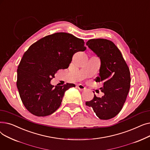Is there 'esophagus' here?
Wrapping results in <instances>:
<instances>
[{"mask_svg":"<svg viewBox=\"0 0 150 150\" xmlns=\"http://www.w3.org/2000/svg\"><path fill=\"white\" fill-rule=\"evenodd\" d=\"M77 88H78V89L80 90V91H84L86 89V88L84 87V86L82 84H80L77 86Z\"/></svg>","mask_w":150,"mask_h":150,"instance_id":"1","label":"esophagus"}]
</instances>
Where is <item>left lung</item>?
<instances>
[{
  "label": "left lung",
  "mask_w": 150,
  "mask_h": 150,
  "mask_svg": "<svg viewBox=\"0 0 150 150\" xmlns=\"http://www.w3.org/2000/svg\"><path fill=\"white\" fill-rule=\"evenodd\" d=\"M86 45L101 60L99 75L95 80L103 83L100 89L105 95L100 98L94 94L93 98L86 105L92 108L100 119H111L120 112L127 99L131 83L129 69L111 41L92 39Z\"/></svg>",
  "instance_id": "8db88e82"
}]
</instances>
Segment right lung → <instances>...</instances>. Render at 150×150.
Instances as JSON below:
<instances>
[{"instance_id":"right-lung-1","label":"right lung","mask_w":150,"mask_h":150,"mask_svg":"<svg viewBox=\"0 0 150 150\" xmlns=\"http://www.w3.org/2000/svg\"><path fill=\"white\" fill-rule=\"evenodd\" d=\"M86 49L83 39L64 32L46 36L30 45L18 66L16 85L31 114L44 117L59 108L64 92L75 85L54 87L50 81L59 69L69 67L75 53Z\"/></svg>"}]
</instances>
